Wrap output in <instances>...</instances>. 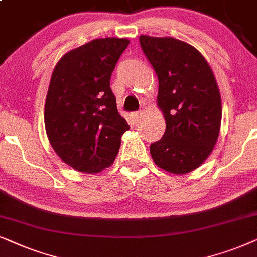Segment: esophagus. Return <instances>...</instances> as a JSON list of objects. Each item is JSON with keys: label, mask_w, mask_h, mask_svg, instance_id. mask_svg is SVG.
<instances>
[{"label": "esophagus", "mask_w": 257, "mask_h": 257, "mask_svg": "<svg viewBox=\"0 0 257 257\" xmlns=\"http://www.w3.org/2000/svg\"><path fill=\"white\" fill-rule=\"evenodd\" d=\"M141 116H142L141 112H134V114L132 115V117H133V119H134L135 122H139L140 118H141Z\"/></svg>", "instance_id": "1"}]
</instances>
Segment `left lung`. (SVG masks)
Instances as JSON below:
<instances>
[{"label":"left lung","mask_w":257,"mask_h":257,"mask_svg":"<svg viewBox=\"0 0 257 257\" xmlns=\"http://www.w3.org/2000/svg\"><path fill=\"white\" fill-rule=\"evenodd\" d=\"M159 78L157 107L166 119L162 139L150 154L161 169L190 173L213 152L221 128L222 103L216 78L203 55L174 37L140 36Z\"/></svg>","instance_id":"left-lung-1"}]
</instances>
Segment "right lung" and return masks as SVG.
Here are the masks:
<instances>
[{"instance_id":"1","label":"right lung","mask_w":257,"mask_h":257,"mask_svg":"<svg viewBox=\"0 0 257 257\" xmlns=\"http://www.w3.org/2000/svg\"><path fill=\"white\" fill-rule=\"evenodd\" d=\"M128 39H96L68 51L54 68L44 104V126L61 160L97 174L117 155L128 123L116 108L110 77Z\"/></svg>"}]
</instances>
